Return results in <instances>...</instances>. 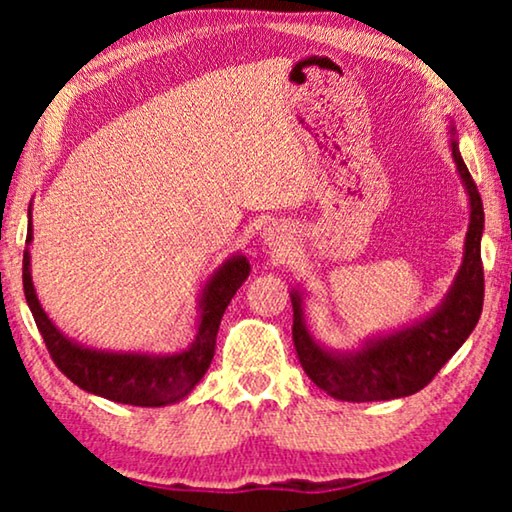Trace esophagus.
Instances as JSON below:
<instances>
[{"mask_svg": "<svg viewBox=\"0 0 512 512\" xmlns=\"http://www.w3.org/2000/svg\"><path fill=\"white\" fill-rule=\"evenodd\" d=\"M265 242L272 244V247H279V244H282V235H279V230L275 228L265 230Z\"/></svg>", "mask_w": 512, "mask_h": 512, "instance_id": "34e87169", "label": "esophagus"}]
</instances>
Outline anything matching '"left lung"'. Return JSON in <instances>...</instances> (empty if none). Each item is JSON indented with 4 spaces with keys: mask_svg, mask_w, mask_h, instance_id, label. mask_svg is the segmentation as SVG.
Returning <instances> with one entry per match:
<instances>
[{
    "mask_svg": "<svg viewBox=\"0 0 512 512\" xmlns=\"http://www.w3.org/2000/svg\"><path fill=\"white\" fill-rule=\"evenodd\" d=\"M452 156L471 198V226L466 233L464 265L450 296L436 314L389 338L370 342L361 352L338 356L321 349L310 338L303 324L298 293L291 296L293 347H296L298 361L307 377L328 396L366 403L417 394L452 359V354L464 345L478 324L482 300H485V272H482L480 258L485 212H482L478 186L461 158L457 142H452Z\"/></svg>",
    "mask_w": 512,
    "mask_h": 512,
    "instance_id": "left-lung-1",
    "label": "left lung"
}]
</instances>
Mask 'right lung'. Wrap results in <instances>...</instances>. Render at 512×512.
<instances>
[{
    "mask_svg": "<svg viewBox=\"0 0 512 512\" xmlns=\"http://www.w3.org/2000/svg\"><path fill=\"white\" fill-rule=\"evenodd\" d=\"M32 240V223L27 230V244ZM249 277V263L244 256L228 261L209 279L202 293V317L195 342L186 352L172 356H142V354H114L93 352V349L74 345L58 328L51 324L41 310L30 277V254H23V289L32 317L37 321L41 338L55 366L72 380L76 387L90 394L109 398V401L139 405V408H160V405L181 401L193 391L195 384L207 373L214 359L216 333L223 312Z\"/></svg>",
    "mask_w": 512,
    "mask_h": 512,
    "instance_id": "right-lung-1",
    "label": "right lung"
}]
</instances>
